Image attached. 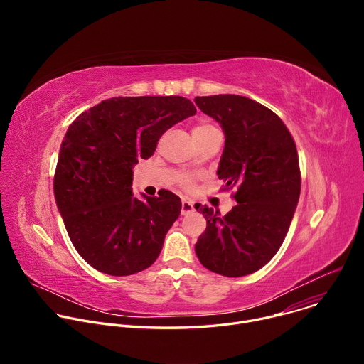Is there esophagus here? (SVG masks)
Segmentation results:
<instances>
[{
	"label": "esophagus",
	"mask_w": 364,
	"mask_h": 364,
	"mask_svg": "<svg viewBox=\"0 0 364 364\" xmlns=\"http://www.w3.org/2000/svg\"><path fill=\"white\" fill-rule=\"evenodd\" d=\"M191 212H194L193 201L190 198H183V201H181V215L186 216V215H188Z\"/></svg>",
	"instance_id": "esophagus-1"
}]
</instances>
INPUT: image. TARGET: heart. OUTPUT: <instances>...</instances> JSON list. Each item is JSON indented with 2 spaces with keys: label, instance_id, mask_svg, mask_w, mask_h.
Listing matches in <instances>:
<instances>
[{
  "label": "heart",
  "instance_id": "heart-1",
  "mask_svg": "<svg viewBox=\"0 0 364 364\" xmlns=\"http://www.w3.org/2000/svg\"><path fill=\"white\" fill-rule=\"evenodd\" d=\"M215 132H219V128H218L216 125H213L212 122H209V121H200V122H197V124L193 127V129H191V135H193V139H194V141L203 139V138L209 136V135H212V134H215ZM180 184H181L183 187L188 188V187H191V184H193V178H191L190 176H183V177L180 178Z\"/></svg>",
  "mask_w": 364,
  "mask_h": 364
}]
</instances>
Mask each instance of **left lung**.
Returning <instances> with one entry per match:
<instances>
[{
  "instance_id": "left-lung-1",
  "label": "left lung",
  "mask_w": 364,
  "mask_h": 364,
  "mask_svg": "<svg viewBox=\"0 0 364 364\" xmlns=\"http://www.w3.org/2000/svg\"><path fill=\"white\" fill-rule=\"evenodd\" d=\"M194 102L225 132L218 176L236 188L237 201L225 216L201 207L207 226L196 255L212 272L245 277L265 267L288 233L301 191L296 146L282 119L253 99L213 95Z\"/></svg>"
}]
</instances>
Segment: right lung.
Listing matches in <instances>:
<instances>
[{"mask_svg": "<svg viewBox=\"0 0 364 364\" xmlns=\"http://www.w3.org/2000/svg\"><path fill=\"white\" fill-rule=\"evenodd\" d=\"M183 96H119L80 114L60 145L55 197L69 237L99 272L127 277L149 268L181 212L168 190L132 194L134 166L161 135L196 114Z\"/></svg>", "mask_w": 364, "mask_h": 364, "instance_id": "add662e5", "label": "right lung"}]
</instances>
